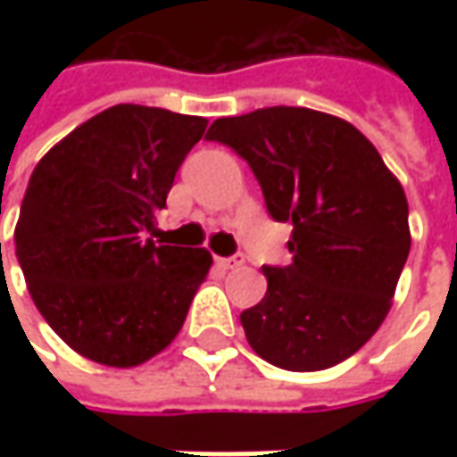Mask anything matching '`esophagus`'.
<instances>
[{
	"label": "esophagus",
	"instance_id": "esophagus-1",
	"mask_svg": "<svg viewBox=\"0 0 457 457\" xmlns=\"http://www.w3.org/2000/svg\"><path fill=\"white\" fill-rule=\"evenodd\" d=\"M219 264L223 267V270H237V267H241V264H244V256L241 254L223 256V259H219Z\"/></svg>",
	"mask_w": 457,
	"mask_h": 457
}]
</instances>
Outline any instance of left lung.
I'll use <instances>...</instances> for the list:
<instances>
[{"instance_id":"left-lung-1","label":"left lung","mask_w":457,"mask_h":457,"mask_svg":"<svg viewBox=\"0 0 457 457\" xmlns=\"http://www.w3.org/2000/svg\"><path fill=\"white\" fill-rule=\"evenodd\" d=\"M205 139L244 157L270 216L292 223V262L264 267L267 295L241 312L249 345L287 371L353 356L384 323L412 244L407 195L377 147L303 106L216 119Z\"/></svg>"}]
</instances>
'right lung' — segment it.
I'll return each instance as SVG.
<instances>
[{"mask_svg": "<svg viewBox=\"0 0 457 457\" xmlns=\"http://www.w3.org/2000/svg\"><path fill=\"white\" fill-rule=\"evenodd\" d=\"M205 127L203 116L119 104L32 170L17 262L47 325L80 356L129 369L180 333L213 256L145 234Z\"/></svg>", "mask_w": 457, "mask_h": 457, "instance_id": "add662e5", "label": "right lung"}]
</instances>
